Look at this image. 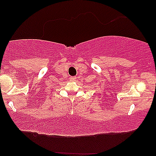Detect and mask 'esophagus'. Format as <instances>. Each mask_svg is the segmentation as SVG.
I'll use <instances>...</instances> for the list:
<instances>
[{"mask_svg": "<svg viewBox=\"0 0 156 156\" xmlns=\"http://www.w3.org/2000/svg\"><path fill=\"white\" fill-rule=\"evenodd\" d=\"M69 80L71 82H74L76 80V77L75 76H71V77H69Z\"/></svg>", "mask_w": 156, "mask_h": 156, "instance_id": "obj_1", "label": "esophagus"}]
</instances>
